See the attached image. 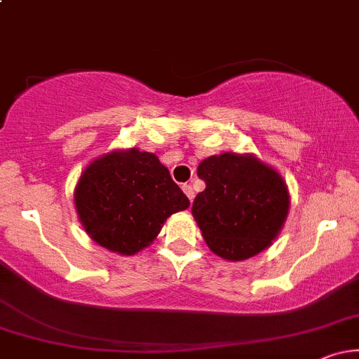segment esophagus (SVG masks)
<instances>
[{
    "mask_svg": "<svg viewBox=\"0 0 359 359\" xmlns=\"http://www.w3.org/2000/svg\"><path fill=\"white\" fill-rule=\"evenodd\" d=\"M182 191L185 192V196L189 197V201H191V203H192V199H194V189H192V185L184 184V185H182Z\"/></svg>",
    "mask_w": 359,
    "mask_h": 359,
    "instance_id": "1",
    "label": "esophagus"
}]
</instances>
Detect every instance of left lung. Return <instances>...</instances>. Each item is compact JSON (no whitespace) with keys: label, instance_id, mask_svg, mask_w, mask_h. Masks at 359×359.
Wrapping results in <instances>:
<instances>
[{"label":"left lung","instance_id":"obj_1","mask_svg":"<svg viewBox=\"0 0 359 359\" xmlns=\"http://www.w3.org/2000/svg\"><path fill=\"white\" fill-rule=\"evenodd\" d=\"M197 175L205 189L194 199L192 216L212 253L241 262L269 248L290 205L282 175L255 155L231 151L208 156Z\"/></svg>","mask_w":359,"mask_h":359}]
</instances>
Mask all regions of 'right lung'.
Instances as JSON below:
<instances>
[{"instance_id": "obj_1", "label": "right lung", "mask_w": 359, "mask_h": 359, "mask_svg": "<svg viewBox=\"0 0 359 359\" xmlns=\"http://www.w3.org/2000/svg\"><path fill=\"white\" fill-rule=\"evenodd\" d=\"M74 203L90 240L128 257L150 246L167 217L191 205L158 156L137 148L90 162Z\"/></svg>"}]
</instances>
